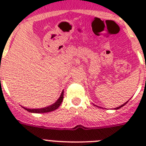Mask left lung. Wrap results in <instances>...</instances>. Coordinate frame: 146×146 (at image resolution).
Instances as JSON below:
<instances>
[{
  "mask_svg": "<svg viewBox=\"0 0 146 146\" xmlns=\"http://www.w3.org/2000/svg\"><path fill=\"white\" fill-rule=\"evenodd\" d=\"M127 102H126V103H124V104H122V105H121V106H120V107H118V108H115V110H118V109H120V108H122V107H123V106H124L125 104H126V103H127Z\"/></svg>",
  "mask_w": 146,
  "mask_h": 146,
  "instance_id": "1",
  "label": "left lung"
}]
</instances>
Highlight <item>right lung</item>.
Masks as SVG:
<instances>
[{
    "label": "right lung",
    "mask_w": 146,
    "mask_h": 146,
    "mask_svg": "<svg viewBox=\"0 0 146 146\" xmlns=\"http://www.w3.org/2000/svg\"><path fill=\"white\" fill-rule=\"evenodd\" d=\"M63 99H64V91H62L59 99H58L57 101L55 102L54 104H52V105H50V106L46 107V108H40V109H29V108H24V107H23V108L25 110H26L27 111L30 112V113H49V112L53 111V110H55L58 109V107L60 105V104H61Z\"/></svg>",
    "instance_id": "1"
}]
</instances>
